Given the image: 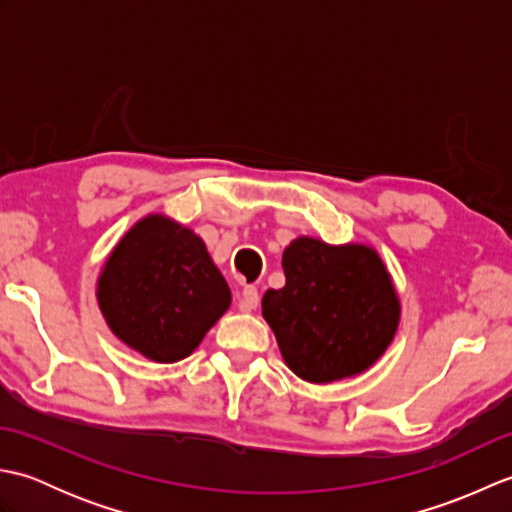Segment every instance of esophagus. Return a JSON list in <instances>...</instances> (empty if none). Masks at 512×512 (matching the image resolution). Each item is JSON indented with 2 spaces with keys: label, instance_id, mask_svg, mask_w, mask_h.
<instances>
[{
  "label": "esophagus",
  "instance_id": "esophagus-1",
  "mask_svg": "<svg viewBox=\"0 0 512 512\" xmlns=\"http://www.w3.org/2000/svg\"><path fill=\"white\" fill-rule=\"evenodd\" d=\"M259 306V292L255 286H244L242 297H239V310L253 312Z\"/></svg>",
  "mask_w": 512,
  "mask_h": 512
}]
</instances>
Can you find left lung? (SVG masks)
<instances>
[{
  "label": "left lung",
  "mask_w": 512,
  "mask_h": 512,
  "mask_svg": "<svg viewBox=\"0 0 512 512\" xmlns=\"http://www.w3.org/2000/svg\"><path fill=\"white\" fill-rule=\"evenodd\" d=\"M281 266L286 286L266 290L262 314L299 378L314 385L352 378L385 354L400 299L372 246L301 235L284 248Z\"/></svg>",
  "instance_id": "8db88e82"
}]
</instances>
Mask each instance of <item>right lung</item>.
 I'll use <instances>...</instances> for the list:
<instances>
[{
    "label": "right lung",
    "mask_w": 512,
    "mask_h": 512,
    "mask_svg": "<svg viewBox=\"0 0 512 512\" xmlns=\"http://www.w3.org/2000/svg\"><path fill=\"white\" fill-rule=\"evenodd\" d=\"M96 301L118 341L154 363H176L231 306V288L200 235L149 213L107 257Z\"/></svg>",
    "instance_id": "right-lung-1"
}]
</instances>
